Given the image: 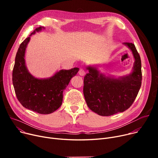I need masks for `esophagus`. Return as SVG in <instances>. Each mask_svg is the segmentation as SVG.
Segmentation results:
<instances>
[{"label":"esophagus","instance_id":"1","mask_svg":"<svg viewBox=\"0 0 158 158\" xmlns=\"http://www.w3.org/2000/svg\"><path fill=\"white\" fill-rule=\"evenodd\" d=\"M85 73H86V72H85V70L83 69H81L79 70V74L80 75V76H85Z\"/></svg>","mask_w":158,"mask_h":158}]
</instances>
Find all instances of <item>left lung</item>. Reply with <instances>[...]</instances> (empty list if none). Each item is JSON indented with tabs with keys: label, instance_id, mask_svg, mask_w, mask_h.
<instances>
[{
	"label": "left lung",
	"instance_id": "left-lung-1",
	"mask_svg": "<svg viewBox=\"0 0 158 158\" xmlns=\"http://www.w3.org/2000/svg\"><path fill=\"white\" fill-rule=\"evenodd\" d=\"M135 60L133 70L128 76L115 79L101 73L96 67L88 66L84 78L83 93L89 108L101 116H111L129 108L142 85V63L135 45L123 44Z\"/></svg>",
	"mask_w": 158,
	"mask_h": 158
}]
</instances>
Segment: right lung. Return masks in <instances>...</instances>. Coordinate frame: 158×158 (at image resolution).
I'll return each instance as SVG.
<instances>
[{"label":"right lung","mask_w":158,"mask_h":158,"mask_svg":"<svg viewBox=\"0 0 158 158\" xmlns=\"http://www.w3.org/2000/svg\"><path fill=\"white\" fill-rule=\"evenodd\" d=\"M44 27H37L30 36ZM30 36L20 45L13 70V84L19 101L26 108L40 114H50L57 110L63 102V91L79 68L61 70L51 77L37 79L28 72L25 63V52Z\"/></svg>","instance_id":"right-lung-1"}]
</instances>
